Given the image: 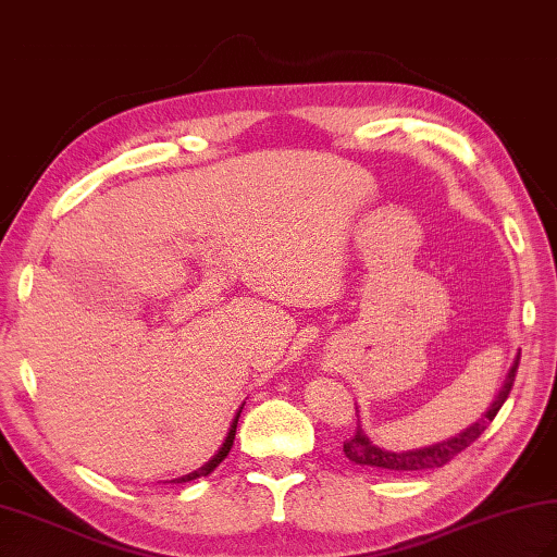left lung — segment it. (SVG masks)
<instances>
[{
    "label": "left lung",
    "mask_w": 557,
    "mask_h": 557,
    "mask_svg": "<svg viewBox=\"0 0 557 557\" xmlns=\"http://www.w3.org/2000/svg\"><path fill=\"white\" fill-rule=\"evenodd\" d=\"M518 364H520V355L516 358V362H512L510 372L504 381V388L498 391V395L494 397L492 407L484 411V417L478 423L466 428L461 435H456L445 442H437V445H433V447L414 449V451H388V449H381V447L372 445V440L362 433V428L355 425V433L344 442L346 456L355 463L372 466L376 470H386V473H403V470H428V468L447 466L454 456H459L466 447L473 445V442L484 433V428L490 425V421H494L498 409H502L504 403L508 400L512 383H516Z\"/></svg>",
    "instance_id": "8db88e82"
}]
</instances>
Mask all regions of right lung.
Here are the masks:
<instances>
[{
  "label": "right lung",
  "mask_w": 557,
  "mask_h": 557,
  "mask_svg": "<svg viewBox=\"0 0 557 557\" xmlns=\"http://www.w3.org/2000/svg\"><path fill=\"white\" fill-rule=\"evenodd\" d=\"M242 411V409H239ZM239 411H237V417H235V421H233V425H231V431H227V437H225V442H223V447L219 449V454L213 456V459L209 461V463H205L202 468H197L195 473H188V475H183V478H178L176 482H190V480H197V478H207L209 473H213V470H216V466L225 459L227 456V451H231V447H233V442H235V431H237V419H239Z\"/></svg>",
  "instance_id": "obj_1"
}]
</instances>
